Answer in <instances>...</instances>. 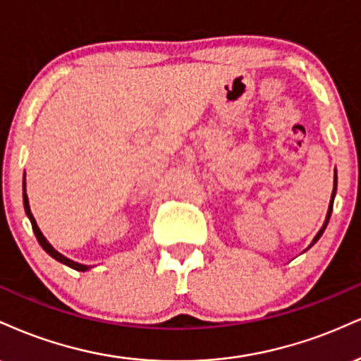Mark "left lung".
<instances>
[{"label": "left lung", "mask_w": 361, "mask_h": 361, "mask_svg": "<svg viewBox=\"0 0 361 361\" xmlns=\"http://www.w3.org/2000/svg\"><path fill=\"white\" fill-rule=\"evenodd\" d=\"M334 194H336V176H334V189H333V196H331V204H329V209H328V216H326V223L323 224V228H321L319 233H317V235H316V238L312 240L311 245H314L316 241L321 238V235H323V231L326 230V226H328V221H329V218H331V211H333V199H334Z\"/></svg>", "instance_id": "8db88e82"}]
</instances>
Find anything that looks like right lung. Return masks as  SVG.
Here are the masks:
<instances>
[{
	"instance_id": "add662e5",
	"label": "right lung",
	"mask_w": 361,
	"mask_h": 361,
	"mask_svg": "<svg viewBox=\"0 0 361 361\" xmlns=\"http://www.w3.org/2000/svg\"><path fill=\"white\" fill-rule=\"evenodd\" d=\"M23 206H25V213H27V216L30 218V223H32V228H33V233H35V236H37L38 243H40V247L44 248L45 252L49 253L50 257L55 258V260H57V262H61V264L67 265V267H71V269H74V270H79V272H86V270L89 269V267H86V265H80V264H75V262H72V260H69V258H66L63 255H61V253H59L57 250H54V248H52V245H50L49 241H47V240L44 238V235H42V231L38 230V226H37V223H35V218H33L32 211H30L27 192H23Z\"/></svg>"
}]
</instances>
